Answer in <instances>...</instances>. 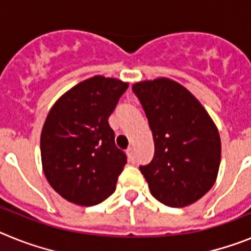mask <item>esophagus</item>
<instances>
[{
	"label": "esophagus",
	"instance_id": "1",
	"mask_svg": "<svg viewBox=\"0 0 251 251\" xmlns=\"http://www.w3.org/2000/svg\"><path fill=\"white\" fill-rule=\"evenodd\" d=\"M126 152H127V156H128V159H130V162L134 163V162H135V152H134V148H128V149L126 150Z\"/></svg>",
	"mask_w": 251,
	"mask_h": 251
}]
</instances>
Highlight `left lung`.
Instances as JSON below:
<instances>
[{"label": "left lung", "instance_id": "8db88e82", "mask_svg": "<svg viewBox=\"0 0 251 251\" xmlns=\"http://www.w3.org/2000/svg\"><path fill=\"white\" fill-rule=\"evenodd\" d=\"M154 138V156L139 169L151 195L169 207L195 203L212 188L221 162L216 125L188 89L168 78L132 86Z\"/></svg>", "mask_w": 251, "mask_h": 251}]
</instances>
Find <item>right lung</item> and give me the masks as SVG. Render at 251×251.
I'll return each instance as SVG.
<instances>
[{"mask_svg": "<svg viewBox=\"0 0 251 251\" xmlns=\"http://www.w3.org/2000/svg\"><path fill=\"white\" fill-rule=\"evenodd\" d=\"M127 87L96 75L69 89L48 113L41 163L49 184L67 201L95 206L116 189L127 156L115 144L108 117Z\"/></svg>", "mask_w": 251, "mask_h": 251, "instance_id": "1", "label": "right lung"}]
</instances>
